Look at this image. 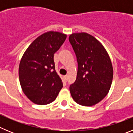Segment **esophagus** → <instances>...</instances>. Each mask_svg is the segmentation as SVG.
<instances>
[{
	"mask_svg": "<svg viewBox=\"0 0 133 133\" xmlns=\"http://www.w3.org/2000/svg\"><path fill=\"white\" fill-rule=\"evenodd\" d=\"M67 77H68L67 75H65V76H64V78L65 81H67Z\"/></svg>",
	"mask_w": 133,
	"mask_h": 133,
	"instance_id": "obj_1",
	"label": "esophagus"
}]
</instances>
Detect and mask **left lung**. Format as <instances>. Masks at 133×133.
<instances>
[{
  "mask_svg": "<svg viewBox=\"0 0 133 133\" xmlns=\"http://www.w3.org/2000/svg\"><path fill=\"white\" fill-rule=\"evenodd\" d=\"M69 41L78 62L77 79L70 86V94L80 105L93 106L109 93L113 77L112 62L105 48L92 35L72 33Z\"/></svg>",
  "mask_w": 133,
  "mask_h": 133,
  "instance_id": "obj_1",
  "label": "left lung"
}]
</instances>
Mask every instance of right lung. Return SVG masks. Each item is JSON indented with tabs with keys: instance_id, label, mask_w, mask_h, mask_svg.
I'll return each instance as SVG.
<instances>
[{
	"instance_id": "right-lung-1",
	"label": "right lung",
	"mask_w": 133,
	"mask_h": 133,
	"mask_svg": "<svg viewBox=\"0 0 133 133\" xmlns=\"http://www.w3.org/2000/svg\"><path fill=\"white\" fill-rule=\"evenodd\" d=\"M66 35L49 31L38 36L23 54L18 68L20 84L30 101L44 105L56 99L63 84L55 70L54 54Z\"/></svg>"
}]
</instances>
